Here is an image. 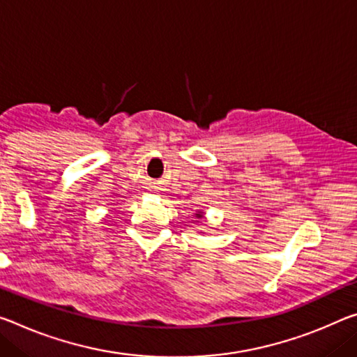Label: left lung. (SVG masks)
<instances>
[{
	"mask_svg": "<svg viewBox=\"0 0 357 357\" xmlns=\"http://www.w3.org/2000/svg\"><path fill=\"white\" fill-rule=\"evenodd\" d=\"M197 218H203V214H202V213H199V214H197Z\"/></svg>",
	"mask_w": 357,
	"mask_h": 357,
	"instance_id": "8db88e82",
	"label": "left lung"
}]
</instances>
